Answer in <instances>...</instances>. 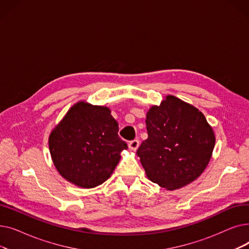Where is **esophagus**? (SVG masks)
Masks as SVG:
<instances>
[{
	"label": "esophagus",
	"instance_id": "obj_1",
	"mask_svg": "<svg viewBox=\"0 0 249 249\" xmlns=\"http://www.w3.org/2000/svg\"><path fill=\"white\" fill-rule=\"evenodd\" d=\"M128 146H129V148L131 149V150L136 151V150H137V148L139 147V140L134 139V140H132V141H130V142H129V144H128Z\"/></svg>",
	"mask_w": 249,
	"mask_h": 249
}]
</instances>
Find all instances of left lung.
<instances>
[{
  "mask_svg": "<svg viewBox=\"0 0 249 249\" xmlns=\"http://www.w3.org/2000/svg\"><path fill=\"white\" fill-rule=\"evenodd\" d=\"M148 138L137 156L146 177L174 191L197 179L211 160L215 146L213 128L193 105L167 95L146 114Z\"/></svg>",
  "mask_w": 249,
  "mask_h": 249,
  "instance_id": "8db88e82",
  "label": "left lung"
}]
</instances>
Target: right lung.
<instances>
[{"instance_id": "1", "label": "right lung", "mask_w": 249, "mask_h": 249, "mask_svg": "<svg viewBox=\"0 0 249 249\" xmlns=\"http://www.w3.org/2000/svg\"><path fill=\"white\" fill-rule=\"evenodd\" d=\"M118 131V122L108 107L75 103L48 138L59 175L83 189L102 185L113 174L121 152L128 148Z\"/></svg>"}]
</instances>
